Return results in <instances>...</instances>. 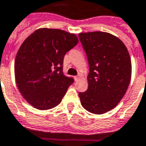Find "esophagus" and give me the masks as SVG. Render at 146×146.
I'll use <instances>...</instances> for the list:
<instances>
[{
  "instance_id": "esophagus-1",
  "label": "esophagus",
  "mask_w": 146,
  "mask_h": 146,
  "mask_svg": "<svg viewBox=\"0 0 146 146\" xmlns=\"http://www.w3.org/2000/svg\"><path fill=\"white\" fill-rule=\"evenodd\" d=\"M74 79H75L76 81L79 80H80V76H75V77H74Z\"/></svg>"
}]
</instances>
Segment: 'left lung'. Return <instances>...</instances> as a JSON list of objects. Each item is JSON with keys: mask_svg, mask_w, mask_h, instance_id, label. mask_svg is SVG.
<instances>
[{"mask_svg": "<svg viewBox=\"0 0 146 146\" xmlns=\"http://www.w3.org/2000/svg\"><path fill=\"white\" fill-rule=\"evenodd\" d=\"M87 56L88 89L79 93L83 107L93 114H103L118 105L127 90L132 63L125 44L106 32L79 33Z\"/></svg>", "mask_w": 146, "mask_h": 146, "instance_id": "left-lung-1", "label": "left lung"}]
</instances>
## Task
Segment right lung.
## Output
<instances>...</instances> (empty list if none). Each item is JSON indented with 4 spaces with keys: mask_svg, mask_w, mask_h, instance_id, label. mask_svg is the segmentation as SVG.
<instances>
[{
    "mask_svg": "<svg viewBox=\"0 0 146 146\" xmlns=\"http://www.w3.org/2000/svg\"><path fill=\"white\" fill-rule=\"evenodd\" d=\"M79 42L77 36L60 29L40 28L23 42L17 53L14 75L18 90L33 107H55L73 83L63 73L66 53Z\"/></svg>",
    "mask_w": 146,
    "mask_h": 146,
    "instance_id": "obj_1",
    "label": "right lung"
}]
</instances>
